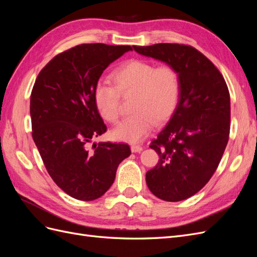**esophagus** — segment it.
<instances>
[{
    "label": "esophagus",
    "mask_w": 257,
    "mask_h": 257,
    "mask_svg": "<svg viewBox=\"0 0 257 257\" xmlns=\"http://www.w3.org/2000/svg\"><path fill=\"white\" fill-rule=\"evenodd\" d=\"M131 150H132V152H134V153L141 152V151H143V147L142 146H137V145H133V146L131 147Z\"/></svg>",
    "instance_id": "esophagus-1"
}]
</instances>
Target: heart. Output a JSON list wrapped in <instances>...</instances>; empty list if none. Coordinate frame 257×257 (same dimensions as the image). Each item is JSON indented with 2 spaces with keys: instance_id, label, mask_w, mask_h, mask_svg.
I'll return each mask as SVG.
<instances>
[{
  "instance_id": "b5f03b06",
  "label": "heart",
  "mask_w": 257,
  "mask_h": 257,
  "mask_svg": "<svg viewBox=\"0 0 257 257\" xmlns=\"http://www.w3.org/2000/svg\"><path fill=\"white\" fill-rule=\"evenodd\" d=\"M112 84L98 83L93 93L94 104L102 118L116 123L121 113V95L133 94L134 111L111 131L114 141L135 144L150 133L154 123L170 118L178 104L180 81L176 69L155 65L149 61L132 59L111 75Z\"/></svg>"
}]
</instances>
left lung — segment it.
I'll use <instances>...</instances> for the list:
<instances>
[{"mask_svg": "<svg viewBox=\"0 0 257 257\" xmlns=\"http://www.w3.org/2000/svg\"><path fill=\"white\" fill-rule=\"evenodd\" d=\"M133 48L145 57L164 62L178 73V104L165 128L150 145L160 160L147 172L146 182L160 199L184 200L207 184L228 143L227 84L212 62L192 46L155 44Z\"/></svg>", "mask_w": 257, "mask_h": 257, "instance_id": "obj_1", "label": "left lung"}]
</instances>
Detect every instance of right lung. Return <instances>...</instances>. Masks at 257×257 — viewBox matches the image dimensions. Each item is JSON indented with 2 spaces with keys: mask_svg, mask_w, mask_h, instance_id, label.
<instances>
[{
  "mask_svg": "<svg viewBox=\"0 0 257 257\" xmlns=\"http://www.w3.org/2000/svg\"><path fill=\"white\" fill-rule=\"evenodd\" d=\"M131 46L78 45L54 57L38 74L31 93L32 137L48 174L61 190L79 200L108 191L116 168L130 157L125 144H93L107 127L93 93L107 66Z\"/></svg>",
  "mask_w": 257,
  "mask_h": 257,
  "instance_id": "1",
  "label": "right lung"
}]
</instances>
